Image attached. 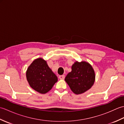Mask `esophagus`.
<instances>
[{"instance_id":"1","label":"esophagus","mask_w":124,"mask_h":124,"mask_svg":"<svg viewBox=\"0 0 124 124\" xmlns=\"http://www.w3.org/2000/svg\"><path fill=\"white\" fill-rule=\"evenodd\" d=\"M59 78H60V79H64V78H65V76L64 75H60V76H59Z\"/></svg>"}]
</instances>
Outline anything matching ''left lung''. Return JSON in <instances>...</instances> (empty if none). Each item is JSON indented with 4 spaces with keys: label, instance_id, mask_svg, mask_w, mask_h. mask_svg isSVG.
<instances>
[{
    "label": "left lung",
    "instance_id": "8db88e82",
    "mask_svg": "<svg viewBox=\"0 0 124 124\" xmlns=\"http://www.w3.org/2000/svg\"><path fill=\"white\" fill-rule=\"evenodd\" d=\"M94 71L88 63L76 62L72 66L71 72L65 78V81L76 94L85 92L93 85L95 81Z\"/></svg>",
    "mask_w": 124,
    "mask_h": 124
}]
</instances>
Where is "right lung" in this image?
<instances>
[{
    "mask_svg": "<svg viewBox=\"0 0 124 124\" xmlns=\"http://www.w3.org/2000/svg\"><path fill=\"white\" fill-rule=\"evenodd\" d=\"M26 76L31 87L41 94L47 93L57 81V76L41 58L33 61L28 68Z\"/></svg>",
    "mask_w": 124,
    "mask_h": 124,
    "instance_id": "obj_1",
    "label": "right lung"
}]
</instances>
